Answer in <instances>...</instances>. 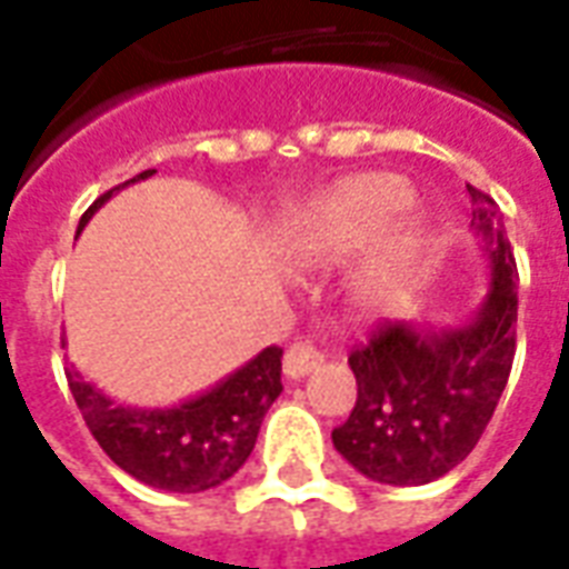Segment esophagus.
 <instances>
[{"instance_id": "obj_1", "label": "esophagus", "mask_w": 569, "mask_h": 569, "mask_svg": "<svg viewBox=\"0 0 569 569\" xmlns=\"http://www.w3.org/2000/svg\"><path fill=\"white\" fill-rule=\"evenodd\" d=\"M320 362L322 353L317 347L310 345V341H296V345H289V350H286L283 357L286 378L298 381V378H305V375H310L313 369H320Z\"/></svg>"}]
</instances>
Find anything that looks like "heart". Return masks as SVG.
Instances as JSON below:
<instances>
[{"label": "heart", "instance_id": "obj_1", "mask_svg": "<svg viewBox=\"0 0 569 569\" xmlns=\"http://www.w3.org/2000/svg\"><path fill=\"white\" fill-rule=\"evenodd\" d=\"M408 198V182L393 173L347 176L301 207L289 252L301 264H329L371 243L353 273V298L366 310L387 308L411 283L427 237V222Z\"/></svg>", "mask_w": 569, "mask_h": 569}]
</instances>
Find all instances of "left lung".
<instances>
[{
    "instance_id": "1",
    "label": "left lung",
    "mask_w": 569,
    "mask_h": 569,
    "mask_svg": "<svg viewBox=\"0 0 569 569\" xmlns=\"http://www.w3.org/2000/svg\"><path fill=\"white\" fill-rule=\"evenodd\" d=\"M488 296L466 322H387L350 353L357 406L332 429L338 453L378 485H429L463 463L493 418L515 359L518 268L497 203L469 186Z\"/></svg>"
}]
</instances>
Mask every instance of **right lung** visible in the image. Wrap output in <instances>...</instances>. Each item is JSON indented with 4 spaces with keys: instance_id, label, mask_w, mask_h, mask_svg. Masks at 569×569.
I'll return each mask as SVG.
<instances>
[{
    "instance_id": "add662e5",
    "label": "right lung",
    "mask_w": 569,
    "mask_h": 569,
    "mask_svg": "<svg viewBox=\"0 0 569 569\" xmlns=\"http://www.w3.org/2000/svg\"><path fill=\"white\" fill-rule=\"evenodd\" d=\"M151 173L154 170H142L124 186L149 179ZM124 186L93 200L81 216L79 234L93 212ZM280 359V347H264L259 357L231 371L216 387L167 408L121 406L84 381L76 366L67 369V381L81 418L112 463L149 488L200 493L219 488L247 463L259 439L261 420L273 399L283 393Z\"/></svg>"
}]
</instances>
